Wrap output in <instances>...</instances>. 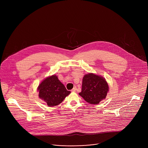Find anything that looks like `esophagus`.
<instances>
[{"mask_svg": "<svg viewBox=\"0 0 148 148\" xmlns=\"http://www.w3.org/2000/svg\"><path fill=\"white\" fill-rule=\"evenodd\" d=\"M76 89H77V88L75 86V87H74V88L71 90V91H72V92H75V91L76 90Z\"/></svg>", "mask_w": 148, "mask_h": 148, "instance_id": "34e87169", "label": "esophagus"}]
</instances>
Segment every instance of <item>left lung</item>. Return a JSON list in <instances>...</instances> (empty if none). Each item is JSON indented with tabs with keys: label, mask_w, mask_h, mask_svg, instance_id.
I'll return each instance as SVG.
<instances>
[{
	"label": "left lung",
	"mask_w": 148,
	"mask_h": 148,
	"mask_svg": "<svg viewBox=\"0 0 148 148\" xmlns=\"http://www.w3.org/2000/svg\"><path fill=\"white\" fill-rule=\"evenodd\" d=\"M108 89V85L104 78L89 73L83 77L82 92L79 95L87 103L96 105L106 99Z\"/></svg>",
	"instance_id": "obj_1"
}]
</instances>
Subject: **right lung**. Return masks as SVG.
<instances>
[{
	"instance_id": "right-lung-1",
	"label": "right lung",
	"mask_w": 148,
	"mask_h": 148,
	"mask_svg": "<svg viewBox=\"0 0 148 148\" xmlns=\"http://www.w3.org/2000/svg\"><path fill=\"white\" fill-rule=\"evenodd\" d=\"M38 90L39 97L49 106L59 105L71 93L66 90L56 75L44 79L39 85Z\"/></svg>"
}]
</instances>
